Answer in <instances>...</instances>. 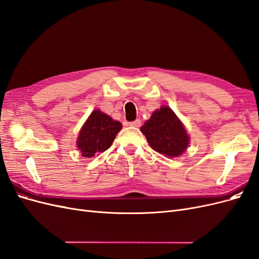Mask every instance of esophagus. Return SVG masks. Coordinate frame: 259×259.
Wrapping results in <instances>:
<instances>
[{"mask_svg": "<svg viewBox=\"0 0 259 259\" xmlns=\"http://www.w3.org/2000/svg\"><path fill=\"white\" fill-rule=\"evenodd\" d=\"M140 124H142V122H140V120H135V121H133V122H130L131 126H134V127H139Z\"/></svg>", "mask_w": 259, "mask_h": 259, "instance_id": "1", "label": "esophagus"}]
</instances>
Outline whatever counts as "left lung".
Returning <instances> with one entry per match:
<instances>
[{"instance_id":"1","label":"left lung","mask_w":259,"mask_h":259,"mask_svg":"<svg viewBox=\"0 0 259 259\" xmlns=\"http://www.w3.org/2000/svg\"><path fill=\"white\" fill-rule=\"evenodd\" d=\"M140 130L153 150L169 158L183 154L189 144L184 125L166 106L154 111Z\"/></svg>"}]
</instances>
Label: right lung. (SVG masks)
<instances>
[{
	"mask_svg": "<svg viewBox=\"0 0 259 259\" xmlns=\"http://www.w3.org/2000/svg\"><path fill=\"white\" fill-rule=\"evenodd\" d=\"M121 128L119 121L99 110L93 111L77 137V148L84 158H93L110 148Z\"/></svg>",
	"mask_w": 259,
	"mask_h": 259,
	"instance_id": "obj_1",
	"label": "right lung"
}]
</instances>
